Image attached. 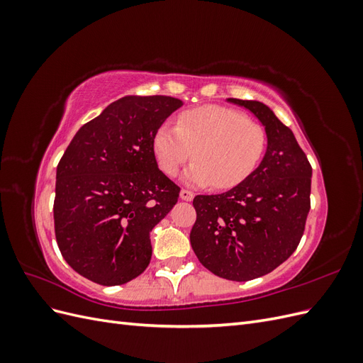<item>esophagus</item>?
<instances>
[{"label":"esophagus","mask_w":363,"mask_h":363,"mask_svg":"<svg viewBox=\"0 0 363 363\" xmlns=\"http://www.w3.org/2000/svg\"><path fill=\"white\" fill-rule=\"evenodd\" d=\"M180 199L184 201H192L194 200V192L188 191V189H182L180 191Z\"/></svg>","instance_id":"34e87169"}]
</instances>
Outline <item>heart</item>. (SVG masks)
Instances as JSON below:
<instances>
[{
    "mask_svg": "<svg viewBox=\"0 0 363 363\" xmlns=\"http://www.w3.org/2000/svg\"><path fill=\"white\" fill-rule=\"evenodd\" d=\"M268 145L267 130L242 112L204 106L184 112L177 127L162 125L152 140L159 168L175 175L189 159L195 162L184 180L215 189H232L257 168Z\"/></svg>",
    "mask_w": 363,
    "mask_h": 363,
    "instance_id": "obj_1",
    "label": "heart"
}]
</instances>
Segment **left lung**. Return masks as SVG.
<instances>
[{
	"mask_svg": "<svg viewBox=\"0 0 363 363\" xmlns=\"http://www.w3.org/2000/svg\"><path fill=\"white\" fill-rule=\"evenodd\" d=\"M260 121L268 147L259 167L224 194L196 195L192 250L215 276H265L298 247L311 211L312 167L292 130L260 101L228 98Z\"/></svg>",
	"mask_w": 363,
	"mask_h": 363,
	"instance_id": "1",
	"label": "left lung"
}]
</instances>
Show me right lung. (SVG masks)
Wrapping results in <instances>:
<instances>
[{
  "instance_id": "add662e5",
  "label": "right lung",
  "mask_w": 363,
  "mask_h": 363,
  "mask_svg": "<svg viewBox=\"0 0 363 363\" xmlns=\"http://www.w3.org/2000/svg\"><path fill=\"white\" fill-rule=\"evenodd\" d=\"M183 103L124 96L77 131L57 164L54 232L63 259L103 286L140 276L151 260L150 233L180 188L156 162L152 140Z\"/></svg>"
}]
</instances>
